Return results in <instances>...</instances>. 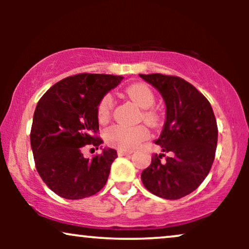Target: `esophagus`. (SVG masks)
Returning a JSON list of instances; mask_svg holds the SVG:
<instances>
[{
    "label": "esophagus",
    "instance_id": "esophagus-1",
    "mask_svg": "<svg viewBox=\"0 0 249 249\" xmlns=\"http://www.w3.org/2000/svg\"><path fill=\"white\" fill-rule=\"evenodd\" d=\"M117 153H118L119 157H123V156H128V154H131L132 152H131V151H126V150H118L117 151Z\"/></svg>",
    "mask_w": 249,
    "mask_h": 249
}]
</instances>
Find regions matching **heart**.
<instances>
[{"instance_id":"b5f03b06","label":"heart","mask_w":249,"mask_h":249,"mask_svg":"<svg viewBox=\"0 0 249 249\" xmlns=\"http://www.w3.org/2000/svg\"><path fill=\"white\" fill-rule=\"evenodd\" d=\"M125 93L136 103L138 107L145 108L142 111V119L148 124L154 125L159 121V116L156 110L151 108L156 102V96L152 89L145 83H134L125 90ZM113 97L105 95L102 97L97 105V118L99 123H107L111 117L113 108ZM105 142L110 146L117 147L119 150L130 151L137 147L142 141L148 137V131L142 125L138 126H125V125H112L107 128L104 133Z\"/></svg>"}]
</instances>
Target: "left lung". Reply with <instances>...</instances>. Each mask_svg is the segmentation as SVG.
<instances>
[{"mask_svg": "<svg viewBox=\"0 0 249 249\" xmlns=\"http://www.w3.org/2000/svg\"><path fill=\"white\" fill-rule=\"evenodd\" d=\"M160 92L166 121L154 154L142 173L144 186L154 196L177 200L192 193L210 172L215 157L218 126L207 98L191 83L161 73L139 75ZM165 153L169 157L161 160Z\"/></svg>", "mask_w": 249, "mask_h": 249, "instance_id": "left-lung-1", "label": "left lung"}]
</instances>
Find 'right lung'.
I'll list each match as a JSON object with an SVG mask.
<instances>
[{
	"mask_svg": "<svg viewBox=\"0 0 249 249\" xmlns=\"http://www.w3.org/2000/svg\"><path fill=\"white\" fill-rule=\"evenodd\" d=\"M123 78L78 73L56 83L37 103L30 132L36 170L45 185L62 198H88L107 184L117 151L104 148L87 159L82 150L85 145L98 150L103 144L97 136V105Z\"/></svg>",
	"mask_w": 249,
	"mask_h": 249,
	"instance_id": "1",
	"label": "right lung"
}]
</instances>
